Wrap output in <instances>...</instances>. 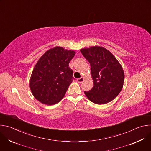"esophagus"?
<instances>
[{
  "label": "esophagus",
  "instance_id": "esophagus-1",
  "mask_svg": "<svg viewBox=\"0 0 151 151\" xmlns=\"http://www.w3.org/2000/svg\"><path fill=\"white\" fill-rule=\"evenodd\" d=\"M85 80V78L84 77H81L80 78H78L77 79V81L79 82V83H82L83 81Z\"/></svg>",
  "mask_w": 151,
  "mask_h": 151
}]
</instances>
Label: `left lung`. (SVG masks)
I'll list each match as a JSON object with an SVG mask.
<instances>
[{
    "instance_id": "8db88e82",
    "label": "left lung",
    "mask_w": 151,
    "mask_h": 151,
    "mask_svg": "<svg viewBox=\"0 0 151 151\" xmlns=\"http://www.w3.org/2000/svg\"><path fill=\"white\" fill-rule=\"evenodd\" d=\"M91 66L93 87L84 91L93 103L104 104L112 101L121 91L124 72L115 57L106 48L97 45L80 50Z\"/></svg>"
}]
</instances>
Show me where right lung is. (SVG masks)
Returning a JSON list of instances; mask_svg holds the SVG:
<instances>
[{"mask_svg":"<svg viewBox=\"0 0 151 151\" xmlns=\"http://www.w3.org/2000/svg\"><path fill=\"white\" fill-rule=\"evenodd\" d=\"M75 54L74 50L55 47L47 51L38 60L29 86L33 96L41 103L55 104L64 97L72 82L73 70L69 64Z\"/></svg>","mask_w":151,"mask_h":151,"instance_id":"obj_1","label":"right lung"}]
</instances>
